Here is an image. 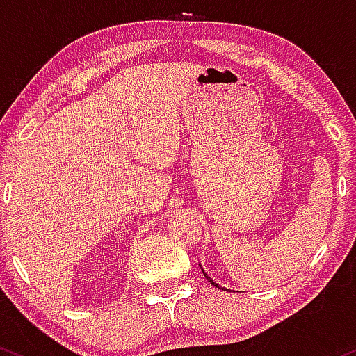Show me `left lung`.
Listing matches in <instances>:
<instances>
[{
    "label": "left lung",
    "instance_id": "obj_1",
    "mask_svg": "<svg viewBox=\"0 0 356 356\" xmlns=\"http://www.w3.org/2000/svg\"><path fill=\"white\" fill-rule=\"evenodd\" d=\"M203 274H205V270H203ZM205 277H207V281H209V282H211V284H213L215 287H218V284H217V282H213V281H211V279H210V277H209V275H207V274H205Z\"/></svg>",
    "mask_w": 356,
    "mask_h": 356
}]
</instances>
